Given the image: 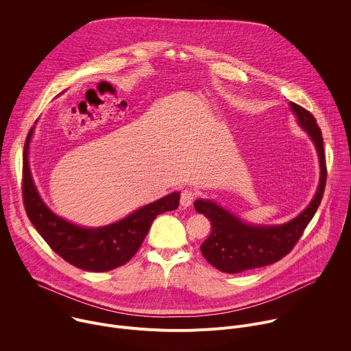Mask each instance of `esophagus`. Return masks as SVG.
Instances as JSON below:
<instances>
[{"mask_svg":"<svg viewBox=\"0 0 351 351\" xmlns=\"http://www.w3.org/2000/svg\"><path fill=\"white\" fill-rule=\"evenodd\" d=\"M194 198H195V193L191 189L183 190L182 194H180V204H182V207H184V208L190 207L193 204V202H194Z\"/></svg>","mask_w":351,"mask_h":351,"instance_id":"34e87169","label":"esophagus"}]
</instances>
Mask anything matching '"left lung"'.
Returning a JSON list of instances; mask_svg holds the SVG:
<instances>
[{
    "mask_svg": "<svg viewBox=\"0 0 351 351\" xmlns=\"http://www.w3.org/2000/svg\"><path fill=\"white\" fill-rule=\"evenodd\" d=\"M289 106L297 123L307 132L317 148L319 183L315 195L304 211L282 225L247 223L213 199H195V211L207 217L213 226L211 234L204 240L199 250L204 258L222 272L239 274L282 260L298 241L321 204L326 183L322 133L311 112L294 103Z\"/></svg>",
    "mask_w": 351,
    "mask_h": 351,
    "instance_id": "obj_1",
    "label": "left lung"
}]
</instances>
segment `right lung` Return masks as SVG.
<instances>
[{"label": "right lung", "instance_id": "add662e5", "mask_svg": "<svg viewBox=\"0 0 351 351\" xmlns=\"http://www.w3.org/2000/svg\"><path fill=\"white\" fill-rule=\"evenodd\" d=\"M33 132L34 126L23 149L22 191L26 214L47 244L76 268L106 272L126 264L137 253L156 217L178 208L180 193L173 191L106 226L86 228L58 217L45 206L32 178L29 148Z\"/></svg>", "mask_w": 351, "mask_h": 351}]
</instances>
